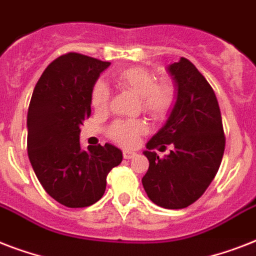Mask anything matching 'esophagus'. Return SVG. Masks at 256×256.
Here are the masks:
<instances>
[{
  "label": "esophagus",
  "mask_w": 256,
  "mask_h": 256,
  "mask_svg": "<svg viewBox=\"0 0 256 256\" xmlns=\"http://www.w3.org/2000/svg\"><path fill=\"white\" fill-rule=\"evenodd\" d=\"M136 154L134 152H128V150H124V160H132V158H134Z\"/></svg>",
  "instance_id": "obj_1"
}]
</instances>
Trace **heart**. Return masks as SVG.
I'll return each instance as SVG.
<instances>
[{
	"label": "heart",
	"mask_w": 256,
	"mask_h": 256,
	"mask_svg": "<svg viewBox=\"0 0 256 256\" xmlns=\"http://www.w3.org/2000/svg\"><path fill=\"white\" fill-rule=\"evenodd\" d=\"M116 84L140 98V108L152 120H162L174 108L176 92L170 81L156 82V76L144 68H130L116 76ZM110 92L98 82L92 92V108L102 110L108 106ZM144 126L138 120H120L110 128V136L118 144L134 146L144 134Z\"/></svg>",
	"instance_id": "b5f03b06"
}]
</instances>
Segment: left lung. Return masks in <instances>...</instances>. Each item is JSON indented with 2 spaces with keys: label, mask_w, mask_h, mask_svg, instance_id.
Wrapping results in <instances>:
<instances>
[{
  "label": "left lung",
  "mask_w": 256,
  "mask_h": 256,
  "mask_svg": "<svg viewBox=\"0 0 256 256\" xmlns=\"http://www.w3.org/2000/svg\"><path fill=\"white\" fill-rule=\"evenodd\" d=\"M176 100L164 128L148 142V170L142 184L152 202L164 208H184L198 200L218 172L224 152V132L218 100L199 70L186 58L171 64ZM168 156L160 158L152 148Z\"/></svg>",
  "instance_id": "8db88e82"
}]
</instances>
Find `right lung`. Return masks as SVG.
I'll list each match as a JSON object with an SVG mask.
<instances>
[{
	"label": "right lung",
	"instance_id": "1",
	"mask_svg": "<svg viewBox=\"0 0 256 256\" xmlns=\"http://www.w3.org/2000/svg\"><path fill=\"white\" fill-rule=\"evenodd\" d=\"M110 62L84 54L56 58L34 88L28 112V154L45 191L66 207L92 206L106 190V176L122 162L120 148L80 144L92 114V92Z\"/></svg>",
	"mask_w": 256,
	"mask_h": 256
}]
</instances>
